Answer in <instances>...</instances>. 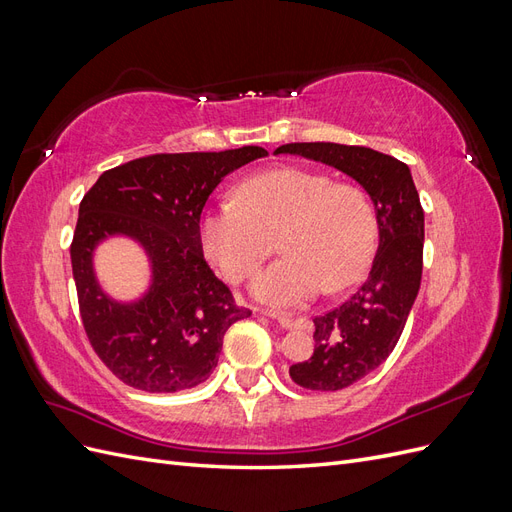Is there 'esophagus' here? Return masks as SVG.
<instances>
[{"instance_id": "obj_1", "label": "esophagus", "mask_w": 512, "mask_h": 512, "mask_svg": "<svg viewBox=\"0 0 512 512\" xmlns=\"http://www.w3.org/2000/svg\"><path fill=\"white\" fill-rule=\"evenodd\" d=\"M271 320H275L277 324H280L282 329H294V327H299L301 324V320H297V318H290V316H280V314H267Z\"/></svg>"}]
</instances>
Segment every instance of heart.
Wrapping results in <instances>:
<instances>
[{
    "label": "heart",
    "instance_id": "obj_1",
    "mask_svg": "<svg viewBox=\"0 0 512 512\" xmlns=\"http://www.w3.org/2000/svg\"><path fill=\"white\" fill-rule=\"evenodd\" d=\"M239 200L209 207L198 222L200 247L228 282H241L265 260L277 235L284 256L250 286L271 307H299L322 290L356 284L376 250V213L352 183L299 166H282L245 179Z\"/></svg>",
    "mask_w": 512,
    "mask_h": 512
}]
</instances>
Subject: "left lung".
Here are the masks:
<instances>
[{"instance_id": "obj_1", "label": "left lung", "mask_w": 512, "mask_h": 512, "mask_svg": "<svg viewBox=\"0 0 512 512\" xmlns=\"http://www.w3.org/2000/svg\"><path fill=\"white\" fill-rule=\"evenodd\" d=\"M277 153L342 170L376 209L378 252L365 284L344 305L314 318V354L290 367L303 389L339 391L378 369L399 342L421 288L425 213L410 168L393 156L337 143H290Z\"/></svg>"}]
</instances>
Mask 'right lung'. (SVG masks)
Returning <instances> with one entry per match:
<instances>
[{
	"label": "right lung",
	"mask_w": 512,
	"mask_h": 512,
	"mask_svg": "<svg viewBox=\"0 0 512 512\" xmlns=\"http://www.w3.org/2000/svg\"><path fill=\"white\" fill-rule=\"evenodd\" d=\"M265 156L262 147L158 153L106 170L83 196L70 247L83 327L102 363L132 389L203 384L226 331L252 314L209 269L198 222L226 175ZM117 236L134 240L150 262V284L130 302L111 298L93 265L97 247Z\"/></svg>",
	"instance_id": "obj_1"
}]
</instances>
